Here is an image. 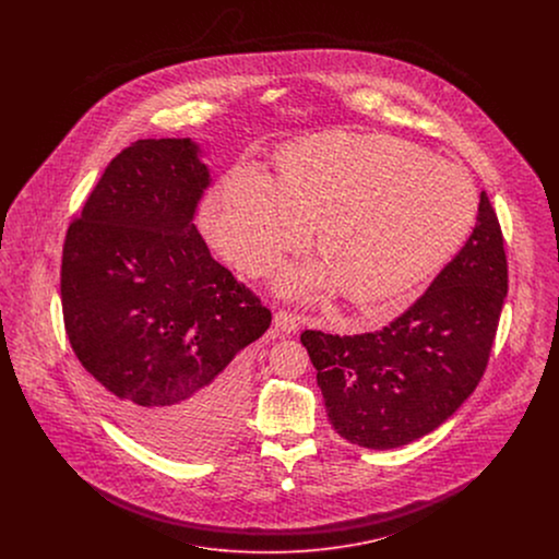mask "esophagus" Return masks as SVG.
Instances as JSON below:
<instances>
[{
	"label": "esophagus",
	"mask_w": 559,
	"mask_h": 559,
	"mask_svg": "<svg viewBox=\"0 0 559 559\" xmlns=\"http://www.w3.org/2000/svg\"><path fill=\"white\" fill-rule=\"evenodd\" d=\"M274 326L278 331L292 335V333H297V329H299V317H295L292 312H285V310H278L274 314Z\"/></svg>",
	"instance_id": "esophagus-1"
}]
</instances>
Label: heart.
I'll list each match as a JSON object with an SVG mask.
<instances>
[{"mask_svg": "<svg viewBox=\"0 0 559 559\" xmlns=\"http://www.w3.org/2000/svg\"><path fill=\"white\" fill-rule=\"evenodd\" d=\"M478 192L456 165L383 133L326 132L281 155V176L235 163L207 199L212 239L240 266L262 272L306 245L319 226L324 262L283 267L293 297L346 293L374 310L438 274L469 239Z\"/></svg>", "mask_w": 559, "mask_h": 559, "instance_id": "1", "label": "heart"}]
</instances>
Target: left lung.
I'll return each mask as SVG.
<instances>
[{"mask_svg": "<svg viewBox=\"0 0 559 559\" xmlns=\"http://www.w3.org/2000/svg\"><path fill=\"white\" fill-rule=\"evenodd\" d=\"M506 297L503 235L481 190L472 237L402 317L354 337L301 333L331 426L372 451L442 426L486 371Z\"/></svg>", "mask_w": 559, "mask_h": 559, "instance_id": "8db88e82", "label": "left lung"}]
</instances>
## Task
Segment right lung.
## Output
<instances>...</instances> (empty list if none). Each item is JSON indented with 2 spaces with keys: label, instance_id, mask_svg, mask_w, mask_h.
Segmentation results:
<instances>
[{
  "label": "right lung",
  "instance_id": "add662e5",
  "mask_svg": "<svg viewBox=\"0 0 559 559\" xmlns=\"http://www.w3.org/2000/svg\"><path fill=\"white\" fill-rule=\"evenodd\" d=\"M210 187L194 140H138L108 163L62 249L64 326L96 399L174 459L235 438L247 402L240 349L272 320L194 226Z\"/></svg>",
  "mask_w": 559,
  "mask_h": 559
}]
</instances>
